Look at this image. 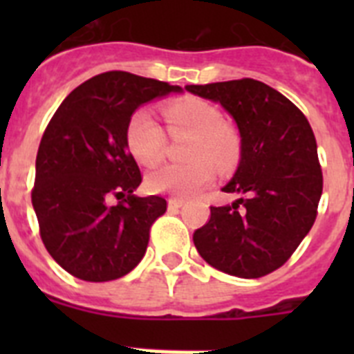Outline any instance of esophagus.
<instances>
[{"instance_id":"1","label":"esophagus","mask_w":354,"mask_h":354,"mask_svg":"<svg viewBox=\"0 0 354 354\" xmlns=\"http://www.w3.org/2000/svg\"><path fill=\"white\" fill-rule=\"evenodd\" d=\"M183 205H184V200H180V198L168 200V209H170V211H177V209H180Z\"/></svg>"}]
</instances>
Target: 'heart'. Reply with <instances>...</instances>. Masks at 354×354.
<instances>
[{
    "label": "heart",
    "instance_id": "obj_1",
    "mask_svg": "<svg viewBox=\"0 0 354 354\" xmlns=\"http://www.w3.org/2000/svg\"><path fill=\"white\" fill-rule=\"evenodd\" d=\"M171 134H192L184 165H162L149 171L145 184L150 192L192 196L207 186L214 177V162L220 170H228L239 158V142L232 131L221 124V115L214 106L200 99H184L162 108ZM126 145L143 167H154L162 158L167 136L154 115L138 109L126 127Z\"/></svg>",
    "mask_w": 354,
    "mask_h": 354
}]
</instances>
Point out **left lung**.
I'll return each instance as SVG.
<instances>
[{
	"label": "left lung",
	"instance_id": "8db88e82",
	"mask_svg": "<svg viewBox=\"0 0 354 354\" xmlns=\"http://www.w3.org/2000/svg\"><path fill=\"white\" fill-rule=\"evenodd\" d=\"M232 115L241 161L225 193L232 205L211 207L193 241L207 264L239 278H261L286 264L310 232L323 193L314 131L292 102L257 80L187 84Z\"/></svg>",
	"mask_w": 354,
	"mask_h": 354
}]
</instances>
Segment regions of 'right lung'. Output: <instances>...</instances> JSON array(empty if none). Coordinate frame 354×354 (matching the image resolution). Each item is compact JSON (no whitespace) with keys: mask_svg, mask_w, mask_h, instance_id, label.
<instances>
[{"mask_svg":"<svg viewBox=\"0 0 354 354\" xmlns=\"http://www.w3.org/2000/svg\"><path fill=\"white\" fill-rule=\"evenodd\" d=\"M180 86L111 71L72 90L40 140L31 204L53 259L84 282H109L145 255L162 196H136L140 168L127 150L131 115ZM117 199V203L113 200Z\"/></svg>","mask_w":354,"mask_h":354,"instance_id":"1","label":"right lung"}]
</instances>
